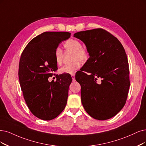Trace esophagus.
Segmentation results:
<instances>
[{
    "instance_id": "34e87169",
    "label": "esophagus",
    "mask_w": 146,
    "mask_h": 146,
    "mask_svg": "<svg viewBox=\"0 0 146 146\" xmlns=\"http://www.w3.org/2000/svg\"><path fill=\"white\" fill-rule=\"evenodd\" d=\"M71 76H72V78L73 81H75V76H74V74H72Z\"/></svg>"
}]
</instances>
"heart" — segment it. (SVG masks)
Returning a JSON list of instances; mask_svg holds the SVG:
<instances>
[{"instance_id": "heart-1", "label": "heart", "mask_w": 146, "mask_h": 146, "mask_svg": "<svg viewBox=\"0 0 146 146\" xmlns=\"http://www.w3.org/2000/svg\"><path fill=\"white\" fill-rule=\"evenodd\" d=\"M65 48L73 52L72 55V62L65 64L60 69L62 73L72 74L80 67V62H85L88 59V52L85 48L82 47V44L76 39H70L66 41L64 44ZM55 59L58 65L62 62L63 53L61 48L57 47L55 50Z\"/></svg>"}]
</instances>
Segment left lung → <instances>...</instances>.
<instances>
[{
  "label": "left lung",
  "mask_w": 146,
  "mask_h": 146,
  "mask_svg": "<svg viewBox=\"0 0 146 146\" xmlns=\"http://www.w3.org/2000/svg\"><path fill=\"white\" fill-rule=\"evenodd\" d=\"M74 36L84 42L90 55L75 76L81 86L82 105L95 119H109L121 111L128 95L129 69L125 48L116 37L101 28L78 32ZM98 78L101 79L99 84Z\"/></svg>",
  "instance_id": "obj_1"
}]
</instances>
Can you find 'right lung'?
I'll use <instances>...</instances> for the list:
<instances>
[{"label": "right lung", "instance_id": "right-lung-1", "mask_svg": "<svg viewBox=\"0 0 146 146\" xmlns=\"http://www.w3.org/2000/svg\"><path fill=\"white\" fill-rule=\"evenodd\" d=\"M70 35L68 32H43L28 43L21 55L20 87L29 110L40 119H54L66 106L71 76L57 74L55 82H49L48 78L58 69L54 55L55 49Z\"/></svg>", "mask_w": 146, "mask_h": 146}]
</instances>
